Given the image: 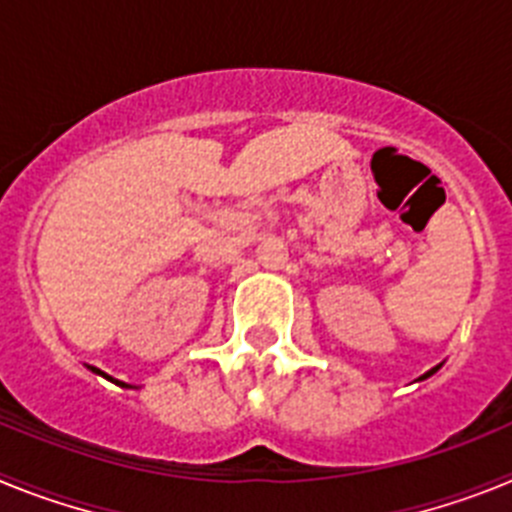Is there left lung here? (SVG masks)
<instances>
[{
	"instance_id": "left-lung-1",
	"label": "left lung",
	"mask_w": 512,
	"mask_h": 512,
	"mask_svg": "<svg viewBox=\"0 0 512 512\" xmlns=\"http://www.w3.org/2000/svg\"><path fill=\"white\" fill-rule=\"evenodd\" d=\"M438 369H441V364H438V366H433V369H428V372H425L423 377H420V379H428V377H433V374H436Z\"/></svg>"
}]
</instances>
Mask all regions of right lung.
Wrapping results in <instances>:
<instances>
[{
    "label": "right lung",
    "mask_w": 512,
    "mask_h": 512,
    "mask_svg": "<svg viewBox=\"0 0 512 512\" xmlns=\"http://www.w3.org/2000/svg\"><path fill=\"white\" fill-rule=\"evenodd\" d=\"M89 369H92V372H94V374H102V377H104V379H110V382L120 384V387H130V384H125V382H117V379H112V377H107V374H104V372H99L97 366H89Z\"/></svg>",
    "instance_id": "right-lung-1"
}]
</instances>
